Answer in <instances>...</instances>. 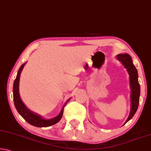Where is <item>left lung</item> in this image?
I'll return each instance as SVG.
<instances>
[{
	"mask_svg": "<svg viewBox=\"0 0 151 151\" xmlns=\"http://www.w3.org/2000/svg\"><path fill=\"white\" fill-rule=\"evenodd\" d=\"M117 59L122 63L124 67L127 68L130 76V83L131 88V113L126 122L131 120L137 112L139 104L140 98V85L138 81V73L136 67L132 63L131 56L128 54H120L117 55ZM125 122V123H126Z\"/></svg>",
	"mask_w": 151,
	"mask_h": 151,
	"instance_id": "obj_1",
	"label": "left lung"
}]
</instances>
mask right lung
<instances>
[{
    "label": "right lung",
    "instance_id": "obj_1",
    "mask_svg": "<svg viewBox=\"0 0 151 151\" xmlns=\"http://www.w3.org/2000/svg\"><path fill=\"white\" fill-rule=\"evenodd\" d=\"M25 63L20 66L19 71H18L17 76L14 81V85H13V99H14V106L16 107L17 111L19 112V113L22 116L25 121L29 122L32 126L37 127H47L53 125L60 121L63 116V111H64V107L65 106L66 103L68 102V100L66 102V104L64 105L63 108L61 110V112L58 115L53 118L52 119H42L41 116L39 115H37L35 113H33L32 112L29 111L24 104L22 103L21 99L20 98L19 93V78L20 73L23 68Z\"/></svg>",
    "mask_w": 151,
    "mask_h": 151
}]
</instances>
